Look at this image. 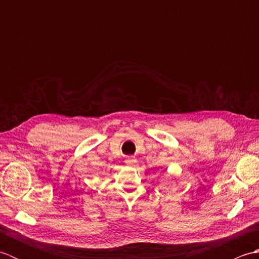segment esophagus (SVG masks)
<instances>
[{
    "instance_id": "1",
    "label": "esophagus",
    "mask_w": 259,
    "mask_h": 259,
    "mask_svg": "<svg viewBox=\"0 0 259 259\" xmlns=\"http://www.w3.org/2000/svg\"><path fill=\"white\" fill-rule=\"evenodd\" d=\"M125 164H128V166H135L136 162H137V159L135 157H128L124 160Z\"/></svg>"
}]
</instances>
